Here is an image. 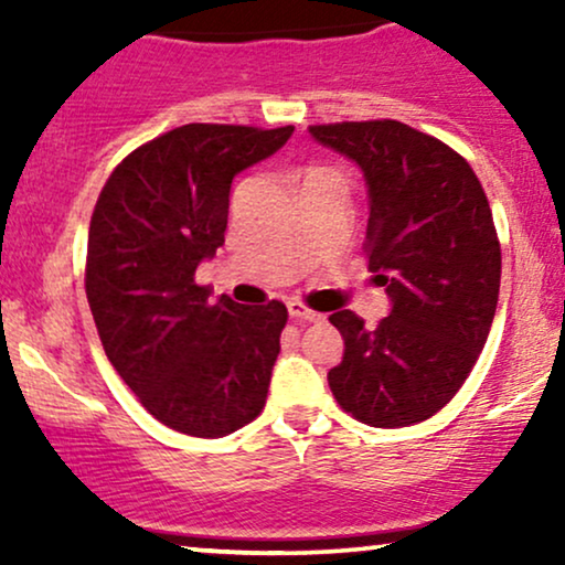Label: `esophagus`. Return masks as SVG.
<instances>
[{"label": "esophagus", "instance_id": "esophagus-1", "mask_svg": "<svg viewBox=\"0 0 565 565\" xmlns=\"http://www.w3.org/2000/svg\"><path fill=\"white\" fill-rule=\"evenodd\" d=\"M289 316L295 321H300V323H313V321H321L323 319L321 313H316V310L305 308L302 302H289Z\"/></svg>", "mask_w": 565, "mask_h": 565}]
</instances>
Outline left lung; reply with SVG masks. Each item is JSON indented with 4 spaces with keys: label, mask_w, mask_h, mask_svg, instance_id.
<instances>
[{
    "label": "left lung",
    "mask_w": 565,
    "mask_h": 565,
    "mask_svg": "<svg viewBox=\"0 0 565 565\" xmlns=\"http://www.w3.org/2000/svg\"><path fill=\"white\" fill-rule=\"evenodd\" d=\"M310 135L364 172L369 270L391 297L374 329L353 310L329 316L345 340L329 387L359 423L417 425L462 387L494 321L502 249L489 199L454 148L401 121Z\"/></svg>",
    "instance_id": "obj_1"
}]
</instances>
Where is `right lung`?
<instances>
[{"label": "right lung", "mask_w": 565, "mask_h": 565, "mask_svg": "<svg viewBox=\"0 0 565 565\" xmlns=\"http://www.w3.org/2000/svg\"><path fill=\"white\" fill-rule=\"evenodd\" d=\"M295 127L183 125L135 148L97 196L84 289L103 350L172 430L220 438L263 412L287 305L210 302L201 260L225 242L231 183Z\"/></svg>", "instance_id": "obj_1"}]
</instances>
